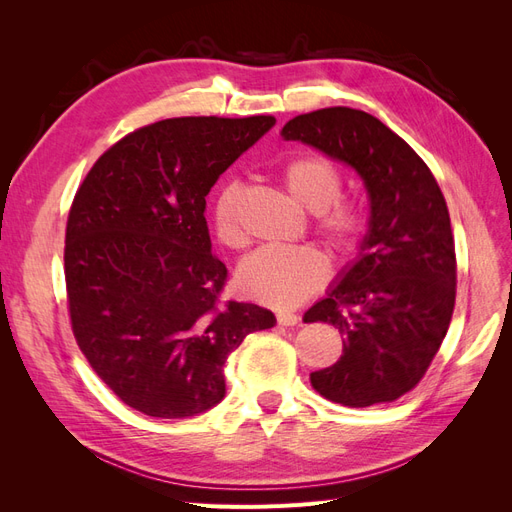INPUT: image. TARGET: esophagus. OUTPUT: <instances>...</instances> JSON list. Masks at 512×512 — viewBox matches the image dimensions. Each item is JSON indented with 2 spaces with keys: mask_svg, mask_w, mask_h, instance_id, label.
<instances>
[{
  "mask_svg": "<svg viewBox=\"0 0 512 512\" xmlns=\"http://www.w3.org/2000/svg\"><path fill=\"white\" fill-rule=\"evenodd\" d=\"M301 318L297 316V314H292V312H280L277 314V324H282V327H294V324H297Z\"/></svg>",
  "mask_w": 512,
  "mask_h": 512,
  "instance_id": "1",
  "label": "esophagus"
}]
</instances>
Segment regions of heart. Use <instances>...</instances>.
<instances>
[{"label":"heart","instance_id":"heart-1","mask_svg":"<svg viewBox=\"0 0 512 512\" xmlns=\"http://www.w3.org/2000/svg\"><path fill=\"white\" fill-rule=\"evenodd\" d=\"M286 194L303 209L312 211L316 235L329 250L348 258L359 250L369 218L361 200L342 194L344 177L339 166L320 153H301L277 170ZM243 188L239 181H226L215 192L211 224L215 239L228 250H241L245 232L241 226ZM329 265L316 247H262L243 260L239 288L258 303L277 309L297 307L327 282Z\"/></svg>","mask_w":512,"mask_h":512}]
</instances>
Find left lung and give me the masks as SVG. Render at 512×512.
I'll return each instance as SVG.
<instances>
[{"instance_id": "1", "label": "left lung", "mask_w": 512, "mask_h": 512, "mask_svg": "<svg viewBox=\"0 0 512 512\" xmlns=\"http://www.w3.org/2000/svg\"><path fill=\"white\" fill-rule=\"evenodd\" d=\"M282 136L350 164L371 200L361 258L303 318L333 324L344 342L339 361L309 380L348 408L389 404L423 380L451 324L457 258L444 194L404 138L365 111L320 108Z\"/></svg>"}]
</instances>
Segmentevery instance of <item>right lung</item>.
<instances>
[{
  "label": "right lung",
  "mask_w": 512,
  "mask_h": 512,
  "mask_svg": "<svg viewBox=\"0 0 512 512\" xmlns=\"http://www.w3.org/2000/svg\"><path fill=\"white\" fill-rule=\"evenodd\" d=\"M275 123L173 117L138 128L91 166L66 224L64 273L76 344L123 404L185 418L220 404L224 363L275 316L224 301L205 196Z\"/></svg>",
  "instance_id": "add662e5"
}]
</instances>
